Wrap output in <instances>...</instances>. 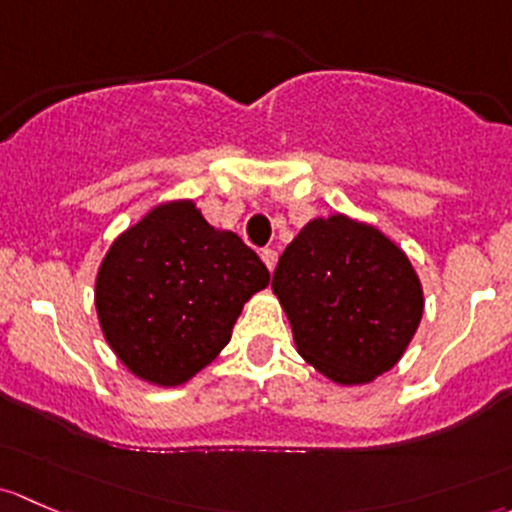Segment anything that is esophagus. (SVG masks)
Instances as JSON below:
<instances>
[{
    "mask_svg": "<svg viewBox=\"0 0 512 512\" xmlns=\"http://www.w3.org/2000/svg\"><path fill=\"white\" fill-rule=\"evenodd\" d=\"M261 258H263V263H266L268 271H273V268H276V261H278L276 251H273V249H263L261 251Z\"/></svg>",
    "mask_w": 512,
    "mask_h": 512,
    "instance_id": "obj_1",
    "label": "esophagus"
}]
</instances>
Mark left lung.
I'll use <instances>...</instances> for the list:
<instances>
[{"mask_svg":"<svg viewBox=\"0 0 512 512\" xmlns=\"http://www.w3.org/2000/svg\"><path fill=\"white\" fill-rule=\"evenodd\" d=\"M271 288L298 355L342 387L392 370L424 315L409 256L347 214L310 219L278 258Z\"/></svg>","mask_w":512,"mask_h":512,"instance_id":"8db88e82","label":"left lung"}]
</instances>
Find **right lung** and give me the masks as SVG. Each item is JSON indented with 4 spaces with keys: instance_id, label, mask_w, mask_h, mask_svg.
Here are the masks:
<instances>
[{
    "instance_id": "1",
    "label": "right lung",
    "mask_w": 512,
    "mask_h": 512,
    "mask_svg": "<svg viewBox=\"0 0 512 512\" xmlns=\"http://www.w3.org/2000/svg\"><path fill=\"white\" fill-rule=\"evenodd\" d=\"M268 281L239 234L209 224L192 199H175L110 244L96 276L98 323L130 374L179 387L217 360Z\"/></svg>"
}]
</instances>
